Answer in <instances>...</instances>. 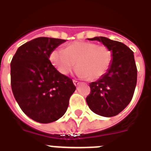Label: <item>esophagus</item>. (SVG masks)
I'll use <instances>...</instances> for the list:
<instances>
[{"mask_svg":"<svg viewBox=\"0 0 151 151\" xmlns=\"http://www.w3.org/2000/svg\"><path fill=\"white\" fill-rule=\"evenodd\" d=\"M73 84H74V85H75V86H78V85H79V84H81V83H80L79 81H76V80H73Z\"/></svg>","mask_w":151,"mask_h":151,"instance_id":"obj_1","label":"esophagus"}]
</instances>
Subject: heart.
Wrapping results in <instances>:
<instances>
[{
  "mask_svg": "<svg viewBox=\"0 0 151 151\" xmlns=\"http://www.w3.org/2000/svg\"><path fill=\"white\" fill-rule=\"evenodd\" d=\"M50 58L63 75L69 74L76 64L78 77L95 81L107 73L111 67L112 53L105 46H98L90 42H73L65 50H53Z\"/></svg>",
  "mask_w": 151,
  "mask_h": 151,
  "instance_id": "1",
  "label": "heart"
}]
</instances>
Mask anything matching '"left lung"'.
I'll return each instance as SVG.
<instances>
[{
  "label": "left lung",
  "mask_w": 151,
  "mask_h": 151,
  "mask_svg": "<svg viewBox=\"0 0 151 151\" xmlns=\"http://www.w3.org/2000/svg\"><path fill=\"white\" fill-rule=\"evenodd\" d=\"M101 42L112 53L111 67L103 77L90 83L86 98L90 109L97 115L111 117L118 115L132 100L137 85V70L132 50L122 42L106 37L88 39Z\"/></svg>",
  "instance_id": "1"
}]
</instances>
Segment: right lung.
I'll return each instance as SVG.
<instances>
[{
	"label": "right lung",
	"instance_id": "right-lung-1",
	"mask_svg": "<svg viewBox=\"0 0 151 151\" xmlns=\"http://www.w3.org/2000/svg\"><path fill=\"white\" fill-rule=\"evenodd\" d=\"M66 40L40 37L23 44L11 62V83L16 101L35 122L50 123L61 118L76 87L50 60L51 52Z\"/></svg>",
	"mask_w": 151,
	"mask_h": 151
}]
</instances>
